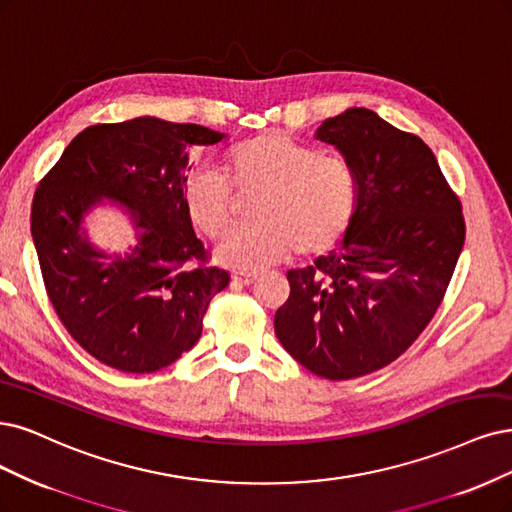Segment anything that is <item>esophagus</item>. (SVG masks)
Segmentation results:
<instances>
[{
	"label": "esophagus",
	"instance_id": "1",
	"mask_svg": "<svg viewBox=\"0 0 512 512\" xmlns=\"http://www.w3.org/2000/svg\"><path fill=\"white\" fill-rule=\"evenodd\" d=\"M256 277H258V273H252V271L245 273V271H241V273L233 275V284H237V286H250V284H254Z\"/></svg>",
	"mask_w": 512,
	"mask_h": 512
}]
</instances>
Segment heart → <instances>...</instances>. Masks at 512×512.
I'll list each match as a JSON object with an SVG mask.
<instances>
[{"label": "heart", "instance_id": "b5f03b06", "mask_svg": "<svg viewBox=\"0 0 512 512\" xmlns=\"http://www.w3.org/2000/svg\"><path fill=\"white\" fill-rule=\"evenodd\" d=\"M226 177L199 165L182 178V203L190 222L209 239L231 224V186L258 190L252 222L228 231L216 258L233 269H254L292 252L309 258L326 252L356 209V175L341 156L317 154L284 133L243 139L226 154Z\"/></svg>", "mask_w": 512, "mask_h": 512}]
</instances>
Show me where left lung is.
I'll list each match as a JSON object with an SVG mask.
<instances>
[{
    "label": "left lung",
    "mask_w": 512,
    "mask_h": 512,
    "mask_svg": "<svg viewBox=\"0 0 512 512\" xmlns=\"http://www.w3.org/2000/svg\"><path fill=\"white\" fill-rule=\"evenodd\" d=\"M315 139L356 175V211L337 250L288 271L275 334L313 375L356 379L394 362L430 324L466 224L432 150L366 108L326 118Z\"/></svg>",
    "instance_id": "left-lung-1"
}]
</instances>
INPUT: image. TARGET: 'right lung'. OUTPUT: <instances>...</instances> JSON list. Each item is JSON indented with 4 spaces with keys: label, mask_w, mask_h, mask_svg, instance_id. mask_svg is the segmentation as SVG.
I'll list each match as a JSON object with an SVG mask.
<instances>
[{
    "label": "right lung",
    "mask_w": 512,
    "mask_h": 512,
    "mask_svg": "<svg viewBox=\"0 0 512 512\" xmlns=\"http://www.w3.org/2000/svg\"><path fill=\"white\" fill-rule=\"evenodd\" d=\"M201 125L133 118L84 129L35 190L31 235L48 301L86 354L122 373H156L192 349L231 275L182 203L190 146L222 142ZM125 204L143 231L125 257L95 251L81 218L97 200Z\"/></svg>",
    "instance_id": "right-lung-1"
}]
</instances>
